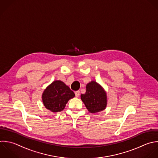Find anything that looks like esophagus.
I'll return each instance as SVG.
<instances>
[{"instance_id": "34e87169", "label": "esophagus", "mask_w": 158, "mask_h": 158, "mask_svg": "<svg viewBox=\"0 0 158 158\" xmlns=\"http://www.w3.org/2000/svg\"><path fill=\"white\" fill-rule=\"evenodd\" d=\"M75 95H76V97H78L80 95V92H79V90L76 91V92H75Z\"/></svg>"}]
</instances>
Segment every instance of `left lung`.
Listing matches in <instances>:
<instances>
[{
    "instance_id": "obj_1",
    "label": "left lung",
    "mask_w": 158,
    "mask_h": 158,
    "mask_svg": "<svg viewBox=\"0 0 158 158\" xmlns=\"http://www.w3.org/2000/svg\"><path fill=\"white\" fill-rule=\"evenodd\" d=\"M81 98L91 113L102 111L107 106L106 92L95 81H92L87 84L86 92L81 95Z\"/></svg>"
}]
</instances>
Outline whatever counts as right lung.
<instances>
[{
	"label": "right lung",
	"instance_id": "right-lung-1",
	"mask_svg": "<svg viewBox=\"0 0 158 158\" xmlns=\"http://www.w3.org/2000/svg\"><path fill=\"white\" fill-rule=\"evenodd\" d=\"M75 94L63 82L55 80L44 90L42 100L45 108L52 113L63 111L68 102L74 98Z\"/></svg>",
	"mask_w": 158,
	"mask_h": 158
}]
</instances>
